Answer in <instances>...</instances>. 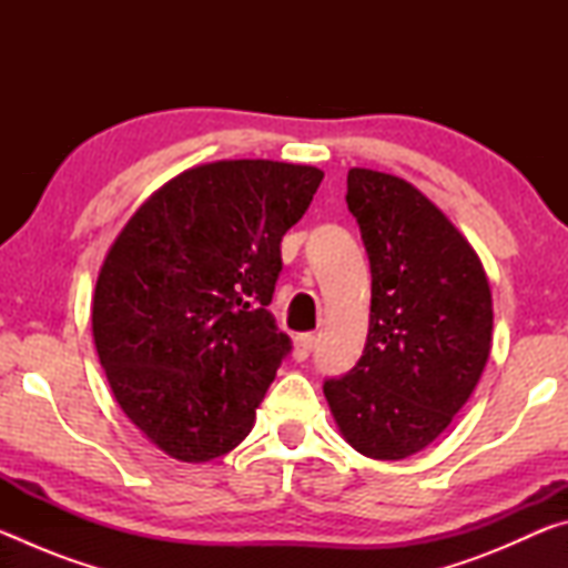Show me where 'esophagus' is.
I'll use <instances>...</instances> for the list:
<instances>
[{
  "instance_id": "1",
  "label": "esophagus",
  "mask_w": 568,
  "mask_h": 568,
  "mask_svg": "<svg viewBox=\"0 0 568 568\" xmlns=\"http://www.w3.org/2000/svg\"><path fill=\"white\" fill-rule=\"evenodd\" d=\"M313 345H315V335H311V333L295 335V341H293V355H295V361H305L307 355H311Z\"/></svg>"
}]
</instances>
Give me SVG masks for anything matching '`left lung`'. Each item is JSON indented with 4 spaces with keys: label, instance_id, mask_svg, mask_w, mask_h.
I'll use <instances>...</instances> for the list:
<instances>
[{
    "label": "left lung",
    "instance_id": "obj_1",
    "mask_svg": "<svg viewBox=\"0 0 568 568\" xmlns=\"http://www.w3.org/2000/svg\"><path fill=\"white\" fill-rule=\"evenodd\" d=\"M345 203L371 261L361 361L325 381L343 440L400 460L444 434L491 355L494 301L474 245L408 180L351 168Z\"/></svg>",
    "mask_w": 568,
    "mask_h": 568
}]
</instances>
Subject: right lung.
Here are the masks:
<instances>
[{"label":"right lung","instance_id":"obj_1","mask_svg":"<svg viewBox=\"0 0 568 568\" xmlns=\"http://www.w3.org/2000/svg\"><path fill=\"white\" fill-rule=\"evenodd\" d=\"M323 170L217 160L168 180L124 223L92 295V338L124 416L182 464L255 426L291 338L267 305L281 240Z\"/></svg>","mask_w":568,"mask_h":568}]
</instances>
